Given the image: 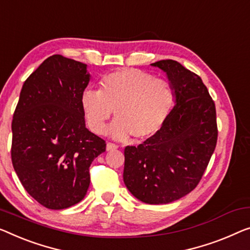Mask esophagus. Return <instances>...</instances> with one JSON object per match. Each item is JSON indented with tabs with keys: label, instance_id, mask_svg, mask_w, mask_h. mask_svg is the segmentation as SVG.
Masks as SVG:
<instances>
[{
	"label": "esophagus",
	"instance_id": "1",
	"mask_svg": "<svg viewBox=\"0 0 250 250\" xmlns=\"http://www.w3.org/2000/svg\"><path fill=\"white\" fill-rule=\"evenodd\" d=\"M118 145H115L113 143H107L106 144V150H114V149H118Z\"/></svg>",
	"mask_w": 250,
	"mask_h": 250
}]
</instances>
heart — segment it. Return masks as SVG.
Listing matches in <instances>:
<instances>
[{"label":"heart","instance_id":"obj_1","mask_svg":"<svg viewBox=\"0 0 250 250\" xmlns=\"http://www.w3.org/2000/svg\"><path fill=\"white\" fill-rule=\"evenodd\" d=\"M175 93L169 81L135 68L115 70L102 77L99 91L86 89L81 105L88 128L96 135L105 132L114 111L110 133L117 139L154 137L163 128L174 106Z\"/></svg>","mask_w":250,"mask_h":250}]
</instances>
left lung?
<instances>
[{
	"mask_svg": "<svg viewBox=\"0 0 250 250\" xmlns=\"http://www.w3.org/2000/svg\"><path fill=\"white\" fill-rule=\"evenodd\" d=\"M151 65L166 72L176 104L154 137L125 148L124 181L138 200L166 204L200 183L217 146V112L199 75L172 59Z\"/></svg>",
	"mask_w": 250,
	"mask_h": 250,
	"instance_id": "8db88e82",
	"label": "left lung"
}]
</instances>
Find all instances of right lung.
I'll return each instance as SVG.
<instances>
[{
  "instance_id": "obj_1",
  "label": "right lung",
  "mask_w": 250,
  "mask_h": 250,
  "mask_svg": "<svg viewBox=\"0 0 250 250\" xmlns=\"http://www.w3.org/2000/svg\"><path fill=\"white\" fill-rule=\"evenodd\" d=\"M88 81L83 62L50 56L25 80L13 113L14 170L25 191L51 210L84 199L89 166L105 151V140L85 126L81 98Z\"/></svg>"
}]
</instances>
